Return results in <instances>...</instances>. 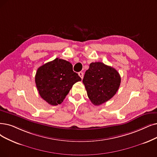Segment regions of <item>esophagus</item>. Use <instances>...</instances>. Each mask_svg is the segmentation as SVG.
<instances>
[{
	"mask_svg": "<svg viewBox=\"0 0 157 157\" xmlns=\"http://www.w3.org/2000/svg\"><path fill=\"white\" fill-rule=\"evenodd\" d=\"M78 75H79L80 77L81 78H82V79L83 78V77H84V73H83L82 72H81V71H80V72H79V73H78Z\"/></svg>",
	"mask_w": 157,
	"mask_h": 157,
	"instance_id": "1",
	"label": "esophagus"
}]
</instances>
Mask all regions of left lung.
<instances>
[{
    "label": "left lung",
    "mask_w": 157,
    "mask_h": 157,
    "mask_svg": "<svg viewBox=\"0 0 157 157\" xmlns=\"http://www.w3.org/2000/svg\"><path fill=\"white\" fill-rule=\"evenodd\" d=\"M91 102L99 105L113 97L118 91L121 78L115 68L102 62H92L82 80Z\"/></svg>",
    "instance_id": "obj_1"
}]
</instances>
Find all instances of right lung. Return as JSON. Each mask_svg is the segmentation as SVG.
Masks as SVG:
<instances>
[{"label": "right lung", "mask_w": 157, "mask_h": 157, "mask_svg": "<svg viewBox=\"0 0 157 157\" xmlns=\"http://www.w3.org/2000/svg\"><path fill=\"white\" fill-rule=\"evenodd\" d=\"M81 78L73 71L70 62L56 58L39 67L35 75V83L40 97L49 104H60L73 85Z\"/></svg>", "instance_id": "obj_1"}]
</instances>
